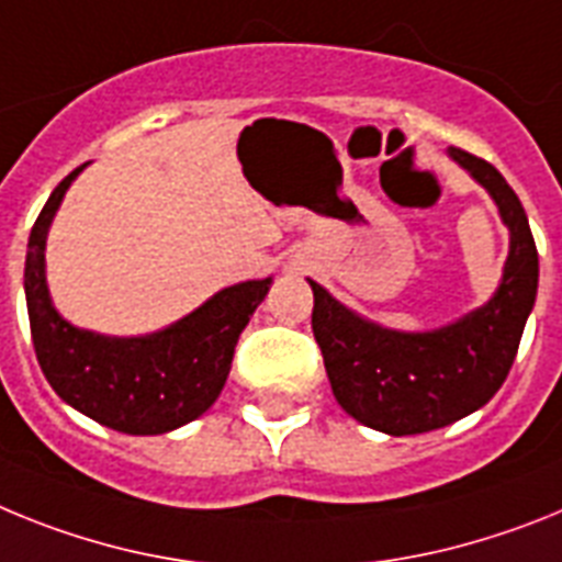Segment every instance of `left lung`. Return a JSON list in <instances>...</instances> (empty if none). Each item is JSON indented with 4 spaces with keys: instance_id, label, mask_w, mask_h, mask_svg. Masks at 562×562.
<instances>
[{
    "instance_id": "obj_1",
    "label": "left lung",
    "mask_w": 562,
    "mask_h": 562,
    "mask_svg": "<svg viewBox=\"0 0 562 562\" xmlns=\"http://www.w3.org/2000/svg\"><path fill=\"white\" fill-rule=\"evenodd\" d=\"M450 155L495 198L512 234L504 282L490 305L441 330L396 334L350 314L311 280V328L336 402L387 436L429 432L484 407L509 375L538 294V248L517 194L484 158L463 149Z\"/></svg>"
}]
</instances>
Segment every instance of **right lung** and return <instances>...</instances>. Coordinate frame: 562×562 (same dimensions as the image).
<instances>
[{
	"instance_id": "right-lung-1",
	"label": "right lung",
	"mask_w": 562,
	"mask_h": 562,
	"mask_svg": "<svg viewBox=\"0 0 562 562\" xmlns=\"http://www.w3.org/2000/svg\"><path fill=\"white\" fill-rule=\"evenodd\" d=\"M85 166L67 175L33 223L24 260V294L42 373L70 407L92 422L160 436L203 416L221 396L234 348L271 280L223 288L172 328L138 339H112L72 328L53 308L45 285V240L53 214Z\"/></svg>"
}]
</instances>
